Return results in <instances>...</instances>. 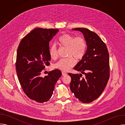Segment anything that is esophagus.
<instances>
[{"mask_svg":"<svg viewBox=\"0 0 125 125\" xmlns=\"http://www.w3.org/2000/svg\"><path fill=\"white\" fill-rule=\"evenodd\" d=\"M62 74L63 76H66V75H67V74L66 73L64 72H62Z\"/></svg>","mask_w":125,"mask_h":125,"instance_id":"esophagus-1","label":"esophagus"}]
</instances>
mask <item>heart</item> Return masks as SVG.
Here are the masks:
<instances>
[{"instance_id": "heart-1", "label": "heart", "mask_w": 125, "mask_h": 125, "mask_svg": "<svg viewBox=\"0 0 125 125\" xmlns=\"http://www.w3.org/2000/svg\"><path fill=\"white\" fill-rule=\"evenodd\" d=\"M58 42L63 47L67 48V56L68 58L61 59L54 64V67L62 71H68L74 66L77 60L82 59L85 54L86 43L85 40L82 37L75 38L73 35L65 33L59 38ZM50 57L56 59L58 57L56 47L52 45L49 49Z\"/></svg>"}]
</instances>
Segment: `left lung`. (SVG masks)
I'll list each match as a JSON object with an SVG mask.
<instances>
[{
	"label": "left lung",
	"mask_w": 125,
	"mask_h": 125,
	"mask_svg": "<svg viewBox=\"0 0 125 125\" xmlns=\"http://www.w3.org/2000/svg\"><path fill=\"white\" fill-rule=\"evenodd\" d=\"M81 31L86 43L84 55L74 69L81 73L68 75L70 90L83 103H90L102 94L109 79V56L107 48L98 35L87 29H72ZM82 73L85 77L82 78Z\"/></svg>",
	"instance_id": "8db88e82"
}]
</instances>
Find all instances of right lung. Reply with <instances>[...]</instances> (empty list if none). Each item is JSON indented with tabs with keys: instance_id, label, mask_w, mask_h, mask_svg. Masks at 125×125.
Returning a JSON list of instances; mask_svg holds the SVG:
<instances>
[{
	"instance_id": "add662e5",
	"label": "right lung",
	"mask_w": 125,
	"mask_h": 125,
	"mask_svg": "<svg viewBox=\"0 0 125 125\" xmlns=\"http://www.w3.org/2000/svg\"><path fill=\"white\" fill-rule=\"evenodd\" d=\"M58 29L35 28L21 40L17 52L16 68L19 81L25 94L31 100L43 103L49 100L55 84L62 73L58 69L41 76L49 65V42Z\"/></svg>"
}]
</instances>
